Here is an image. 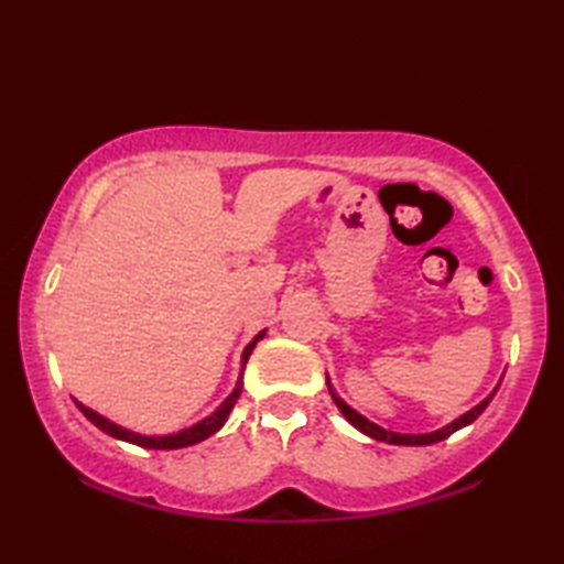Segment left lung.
<instances>
[{
    "label": "left lung",
    "instance_id": "obj_1",
    "mask_svg": "<svg viewBox=\"0 0 564 564\" xmlns=\"http://www.w3.org/2000/svg\"><path fill=\"white\" fill-rule=\"evenodd\" d=\"M327 386H329V382H327ZM329 392H332L334 402H337V406L341 410V414H344L346 419H349V422H351L358 431H364L366 436L376 438V441L394 443V446H431V443H438V441H443V438H448V436L455 434V431H458V429H463V426H467V424H473L475 419L487 410V404L492 402L497 388H495L492 394H487V398H485L480 404L473 406L470 412H465L463 416L455 419V422H451L448 426H443V429H438V431H431V434H394V431H388V429H382V426H378V424H373V422H368L366 416H361L356 410H351V406L346 404V402H341V400L337 398V394H334V390H329Z\"/></svg>",
    "mask_w": 564,
    "mask_h": 564
}]
</instances>
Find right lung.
Returning a JSON list of instances; mask_svg holds the SVG:
<instances>
[{
	"mask_svg": "<svg viewBox=\"0 0 564 564\" xmlns=\"http://www.w3.org/2000/svg\"><path fill=\"white\" fill-rule=\"evenodd\" d=\"M261 337H263V332L257 334V337L251 339V344H247V349H245V354H242V364L249 361V356H251V351H254V346H257V341H259ZM239 392H242V380L237 382V388L232 390L230 398H227L208 419H203V422H198L196 426L178 431V434H172V436H140V434H133V431H128V429H123V426H118V424L109 422V419L97 414L94 410H89V406H84L82 402H77V406H79V412H82L84 416H87L94 426H99L101 431H106V434L113 436V438L135 443V446H142V448L174 451V448L194 446V443H200V441H206L208 436H213L215 431H218V429L225 424V419L230 416L235 402L239 400Z\"/></svg>",
	"mask_w": 564,
	"mask_h": 564,
	"instance_id": "obj_1",
	"label": "right lung"
}]
</instances>
